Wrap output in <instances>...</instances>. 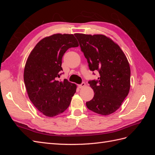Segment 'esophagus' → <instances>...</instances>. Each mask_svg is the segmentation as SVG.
<instances>
[{
    "label": "esophagus",
    "mask_w": 155,
    "mask_h": 155,
    "mask_svg": "<svg viewBox=\"0 0 155 155\" xmlns=\"http://www.w3.org/2000/svg\"><path fill=\"white\" fill-rule=\"evenodd\" d=\"M85 86V83H82L81 85H79V88H83Z\"/></svg>",
    "instance_id": "obj_1"
}]
</instances>
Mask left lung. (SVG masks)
Returning a JSON list of instances; mask_svg holds the SVG:
<instances>
[{
  "label": "left lung",
  "mask_w": 155,
  "mask_h": 155,
  "mask_svg": "<svg viewBox=\"0 0 155 155\" xmlns=\"http://www.w3.org/2000/svg\"><path fill=\"white\" fill-rule=\"evenodd\" d=\"M92 71L97 70V80L88 81L94 96L86 103L89 110L109 115L118 110L128 95L130 86L129 63L119 45L102 34H75Z\"/></svg>",
  "instance_id": "left-lung-1"
}]
</instances>
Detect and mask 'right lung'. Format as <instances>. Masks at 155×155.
<instances>
[{
  "mask_svg": "<svg viewBox=\"0 0 155 155\" xmlns=\"http://www.w3.org/2000/svg\"><path fill=\"white\" fill-rule=\"evenodd\" d=\"M79 44L73 34H56L37 43L28 58L24 81L28 95L39 112L48 117L61 114L70 105L76 91V84L59 78L62 58L66 51Z\"/></svg>",
  "mask_w": 155,
  "mask_h": 155,
  "instance_id": "right-lung-1",
  "label": "right lung"
}]
</instances>
